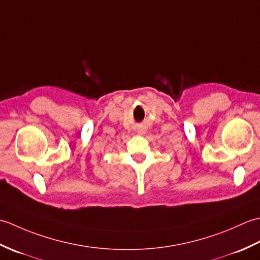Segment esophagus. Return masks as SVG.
<instances>
[{"label": "esophagus", "instance_id": "34e87169", "mask_svg": "<svg viewBox=\"0 0 260 260\" xmlns=\"http://www.w3.org/2000/svg\"><path fill=\"white\" fill-rule=\"evenodd\" d=\"M136 133L140 134V135H144V134L146 133V131L143 129V128H137V129H136Z\"/></svg>", "mask_w": 260, "mask_h": 260}]
</instances>
